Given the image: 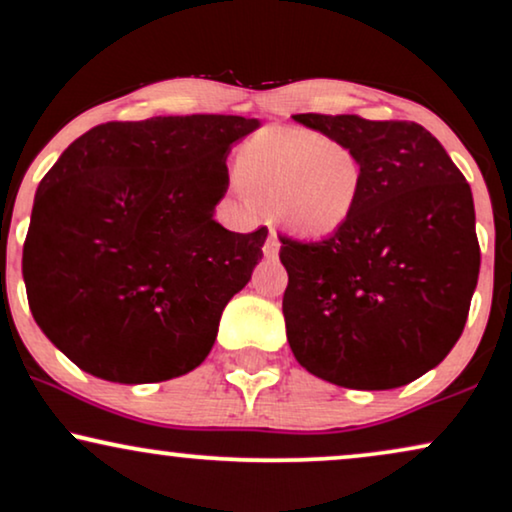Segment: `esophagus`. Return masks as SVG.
<instances>
[{
    "instance_id": "1",
    "label": "esophagus",
    "mask_w": 512,
    "mask_h": 512,
    "mask_svg": "<svg viewBox=\"0 0 512 512\" xmlns=\"http://www.w3.org/2000/svg\"><path fill=\"white\" fill-rule=\"evenodd\" d=\"M279 248H281V243H279V238H276V233H269L267 240H264L262 252L267 257H276V255H279Z\"/></svg>"
}]
</instances>
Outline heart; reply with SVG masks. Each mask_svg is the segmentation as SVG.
<instances>
[{"label": "heart", "instance_id": "heart-1", "mask_svg": "<svg viewBox=\"0 0 512 512\" xmlns=\"http://www.w3.org/2000/svg\"><path fill=\"white\" fill-rule=\"evenodd\" d=\"M233 171L276 224L303 238L346 229L365 195V166L353 147L303 128L252 133L240 143Z\"/></svg>", "mask_w": 512, "mask_h": 512}]
</instances>
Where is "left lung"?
Masks as SVG:
<instances>
[{
  "mask_svg": "<svg viewBox=\"0 0 512 512\" xmlns=\"http://www.w3.org/2000/svg\"><path fill=\"white\" fill-rule=\"evenodd\" d=\"M293 119L348 143L365 166V195L346 229L315 243L279 236L295 360L346 389L410 384L465 329L479 276L472 190L415 121Z\"/></svg>",
  "mask_w": 512,
  "mask_h": 512,
  "instance_id": "8db88e82",
  "label": "left lung"
}]
</instances>
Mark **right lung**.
I'll return each instance as SVG.
<instances>
[{
	"mask_svg": "<svg viewBox=\"0 0 512 512\" xmlns=\"http://www.w3.org/2000/svg\"><path fill=\"white\" fill-rule=\"evenodd\" d=\"M257 119L109 121L42 178L23 243L35 322L83 372L116 384L188 374L262 260L267 229L226 231V155Z\"/></svg>",
	"mask_w": 512,
	"mask_h": 512,
	"instance_id": "1",
	"label": "right lung"
}]
</instances>
